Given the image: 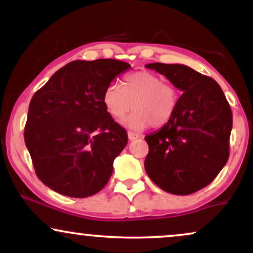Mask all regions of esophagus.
Here are the masks:
<instances>
[{"label": "esophagus", "mask_w": 253, "mask_h": 253, "mask_svg": "<svg viewBox=\"0 0 253 253\" xmlns=\"http://www.w3.org/2000/svg\"><path fill=\"white\" fill-rule=\"evenodd\" d=\"M127 135H128V139H129L130 141H132V140H135V139H138L139 136H140V135L136 134V133H134V132H130V130H129L128 133H127Z\"/></svg>", "instance_id": "obj_1"}]
</instances>
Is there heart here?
I'll list each match as a JSON object with an SVG mask.
<instances>
[{"mask_svg": "<svg viewBox=\"0 0 253 253\" xmlns=\"http://www.w3.org/2000/svg\"><path fill=\"white\" fill-rule=\"evenodd\" d=\"M179 102L178 90L163 77L150 71H138L125 77L123 88L110 84L103 92V104L113 119L124 118L129 128L141 130L153 126L161 128L170 123Z\"/></svg>", "mask_w": 253, "mask_h": 253, "instance_id": "1", "label": "heart"}]
</instances>
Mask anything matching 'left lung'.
I'll list each match as a JSON object with an SVG mask.
<instances>
[{"instance_id": "left-lung-1", "label": "left lung", "mask_w": 253, "mask_h": 253, "mask_svg": "<svg viewBox=\"0 0 253 253\" xmlns=\"http://www.w3.org/2000/svg\"><path fill=\"white\" fill-rule=\"evenodd\" d=\"M182 90L170 123L145 136V170L159 188L189 195L208 185L227 163L231 107L213 78L182 64H147Z\"/></svg>"}]
</instances>
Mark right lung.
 Returning <instances> with one entry per match:
<instances>
[{
    "label": "right lung",
    "mask_w": 253,
    "mask_h": 253,
    "mask_svg": "<svg viewBox=\"0 0 253 253\" xmlns=\"http://www.w3.org/2000/svg\"><path fill=\"white\" fill-rule=\"evenodd\" d=\"M129 64L74 60L32 97L25 143L38 178L70 197H88L109 181L113 162L128 141L103 104V92Z\"/></svg>",
    "instance_id": "obj_1"
}]
</instances>
